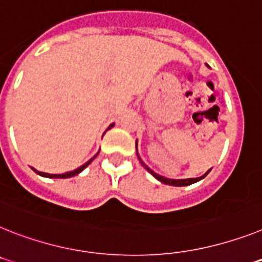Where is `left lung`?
Listing matches in <instances>:
<instances>
[{"instance_id": "left-lung-1", "label": "left lung", "mask_w": 262, "mask_h": 262, "mask_svg": "<svg viewBox=\"0 0 262 262\" xmlns=\"http://www.w3.org/2000/svg\"><path fill=\"white\" fill-rule=\"evenodd\" d=\"M140 161H141V160H140ZM141 164L144 165V168L146 169V170H148V172L150 173L151 176H153V177H156V179H157L158 181L164 182V184H168V185H174V186H186V185H190V184H194V182H197V181H200V180L204 179V177H205V176L208 174V173H209V170H208V172H206L205 174L201 176V177H197V179L170 180V179H165V177H162V176H160V174H157V173H155V172H153V170H151V169H149L148 166H146V165H145L142 161H141Z\"/></svg>"}]
</instances>
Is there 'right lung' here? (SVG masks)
<instances>
[{"label": "right lung", "mask_w": 262, "mask_h": 262, "mask_svg": "<svg viewBox=\"0 0 262 262\" xmlns=\"http://www.w3.org/2000/svg\"><path fill=\"white\" fill-rule=\"evenodd\" d=\"M112 126H113V124H112V125H111V126H109V127H112ZM96 157H97V155L94 156V157H93V158H90L89 161H88V162H86V164H83V165H82V166H80V168H77V169H74L73 172H68V173H63V174H49V173H43V172H37V170H36V172H37V173H38V174H39V176H43V177H49V179H68V177H73V176H76V174H78V173H81V172H82L83 169L86 168L88 165H89V164H90V162L93 161V160H94V158H96Z\"/></svg>", "instance_id": "1"}]
</instances>
